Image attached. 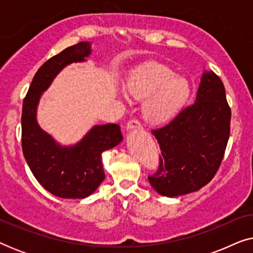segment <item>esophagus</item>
Instances as JSON below:
<instances>
[{"mask_svg": "<svg viewBox=\"0 0 253 253\" xmlns=\"http://www.w3.org/2000/svg\"><path fill=\"white\" fill-rule=\"evenodd\" d=\"M126 129L127 130H131V129H141V124L139 121L137 119H132L130 120L129 122L126 124Z\"/></svg>", "mask_w": 253, "mask_h": 253, "instance_id": "1", "label": "esophagus"}]
</instances>
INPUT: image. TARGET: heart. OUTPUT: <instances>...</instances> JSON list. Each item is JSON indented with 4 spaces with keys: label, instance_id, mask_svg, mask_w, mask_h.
I'll return each mask as SVG.
<instances>
[{
    "label": "heart",
    "instance_id": "heart-1",
    "mask_svg": "<svg viewBox=\"0 0 253 253\" xmlns=\"http://www.w3.org/2000/svg\"><path fill=\"white\" fill-rule=\"evenodd\" d=\"M126 89L134 99H147L143 113L151 123H164L171 119L188 101L190 85L170 69L148 63L136 69L126 82Z\"/></svg>",
    "mask_w": 253,
    "mask_h": 253
}]
</instances>
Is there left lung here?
Here are the masks:
<instances>
[{
    "mask_svg": "<svg viewBox=\"0 0 253 253\" xmlns=\"http://www.w3.org/2000/svg\"><path fill=\"white\" fill-rule=\"evenodd\" d=\"M230 119L222 81L213 71L204 72L196 101L152 130L161 150L158 170L148 176L152 188L172 198L206 185L222 162Z\"/></svg>",
    "mask_w": 253,
    "mask_h": 253,
    "instance_id": "8db88e82",
    "label": "left lung"
}]
</instances>
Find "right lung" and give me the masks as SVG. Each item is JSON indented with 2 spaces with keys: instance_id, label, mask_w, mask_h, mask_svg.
Listing matches in <instances>:
<instances>
[{
  "instance_id": "add662e5",
  "label": "right lung",
  "mask_w": 253,
  "mask_h": 253,
  "mask_svg": "<svg viewBox=\"0 0 253 253\" xmlns=\"http://www.w3.org/2000/svg\"><path fill=\"white\" fill-rule=\"evenodd\" d=\"M91 51V42L82 41L44 62L33 77L23 102L24 158L37 181L60 198L82 199L92 195L105 179L102 152L115 147L123 139L119 124L109 123L94 126L77 144L62 146L38 124L37 108L42 92L62 69L84 62Z\"/></svg>"
}]
</instances>
